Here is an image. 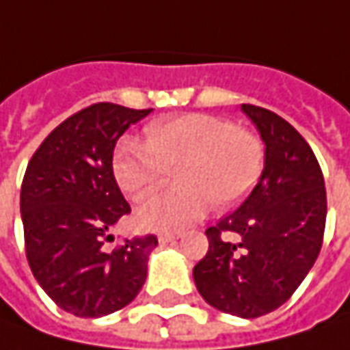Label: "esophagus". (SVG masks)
Wrapping results in <instances>:
<instances>
[{"mask_svg": "<svg viewBox=\"0 0 350 350\" xmlns=\"http://www.w3.org/2000/svg\"><path fill=\"white\" fill-rule=\"evenodd\" d=\"M157 239H159V243H173V241L179 239V234H175V232H159Z\"/></svg>", "mask_w": 350, "mask_h": 350, "instance_id": "esophagus-1", "label": "esophagus"}]
</instances>
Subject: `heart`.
I'll use <instances>...</instances> for the list:
<instances>
[{
    "label": "heart",
    "instance_id": "heart-1",
    "mask_svg": "<svg viewBox=\"0 0 350 350\" xmlns=\"http://www.w3.org/2000/svg\"><path fill=\"white\" fill-rule=\"evenodd\" d=\"M265 142L230 118L204 113L169 116L144 128V142L126 138L113 157L118 187L134 200L161 189L175 169L179 187L138 210L146 228H183L210 208H234L255 189L265 169Z\"/></svg>",
    "mask_w": 350,
    "mask_h": 350
}]
</instances>
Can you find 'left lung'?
I'll use <instances>...</instances> for the list:
<instances>
[{"instance_id":"left-lung-1","label":"left lung","mask_w":350,"mask_h":350,"mask_svg":"<svg viewBox=\"0 0 350 350\" xmlns=\"http://www.w3.org/2000/svg\"><path fill=\"white\" fill-rule=\"evenodd\" d=\"M265 142V169L239 208L206 230L208 253L196 262L200 296L226 314L259 317L302 284L323 243V173L302 134L282 116L241 105Z\"/></svg>"}]
</instances>
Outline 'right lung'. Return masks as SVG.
Wrapping results in <instances>:
<instances>
[{
    "label": "right lung",
    "mask_w": 350,
    "mask_h": 350,
    "mask_svg": "<svg viewBox=\"0 0 350 350\" xmlns=\"http://www.w3.org/2000/svg\"><path fill=\"white\" fill-rule=\"evenodd\" d=\"M152 109L95 103L68 116L34 152L21 185L25 251L34 278L64 312L101 317L132 302L146 282L154 234L105 247L130 206L113 152Z\"/></svg>",
    "instance_id": "1"
}]
</instances>
